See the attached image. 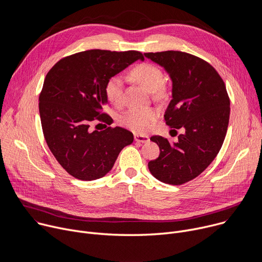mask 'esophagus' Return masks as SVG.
I'll use <instances>...</instances> for the list:
<instances>
[{
  "mask_svg": "<svg viewBox=\"0 0 262 262\" xmlns=\"http://www.w3.org/2000/svg\"><path fill=\"white\" fill-rule=\"evenodd\" d=\"M135 141L136 142H140V143H147L149 141V137L148 136H144V135L135 134Z\"/></svg>",
  "mask_w": 262,
  "mask_h": 262,
  "instance_id": "esophagus-1",
  "label": "esophagus"
}]
</instances>
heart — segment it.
Wrapping results in <instances>:
<instances>
[{
	"instance_id": "b5f03b06",
	"label": "heart",
	"mask_w": 262,
	"mask_h": 262,
	"mask_svg": "<svg viewBox=\"0 0 262 262\" xmlns=\"http://www.w3.org/2000/svg\"><path fill=\"white\" fill-rule=\"evenodd\" d=\"M130 77L143 86L147 91L159 93L164 83V74L157 66L142 63L130 70ZM104 96L107 101L116 106L122 102L123 81L119 76L110 78L104 85ZM158 118V112L151 107H132L119 115L118 122L122 126L135 132L145 133L151 126V123Z\"/></svg>"
}]
</instances>
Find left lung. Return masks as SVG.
<instances>
[{"label":"left lung","instance_id":"8db88e82","mask_svg":"<svg viewBox=\"0 0 262 262\" xmlns=\"http://www.w3.org/2000/svg\"><path fill=\"white\" fill-rule=\"evenodd\" d=\"M144 56L170 76L172 99L164 117L172 130H183L176 143L150 138L161 152L148 169L160 181L179 185L200 175L219 154L228 128L230 99L225 83L206 61L178 51Z\"/></svg>","mask_w":262,"mask_h":262}]
</instances>
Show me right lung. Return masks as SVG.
Wrapping results in <instances>:
<instances>
[{
	"mask_svg": "<svg viewBox=\"0 0 262 262\" xmlns=\"http://www.w3.org/2000/svg\"><path fill=\"white\" fill-rule=\"evenodd\" d=\"M138 59L137 51L89 50L58 61L48 72L39 95V114L45 139L58 163L80 180L103 177L134 135L116 126L91 130L92 121L110 124L103 113L106 81ZM106 126V125H105Z\"/></svg>",
	"mask_w": 262,
	"mask_h": 262,
	"instance_id": "1",
	"label": "right lung"
}]
</instances>
